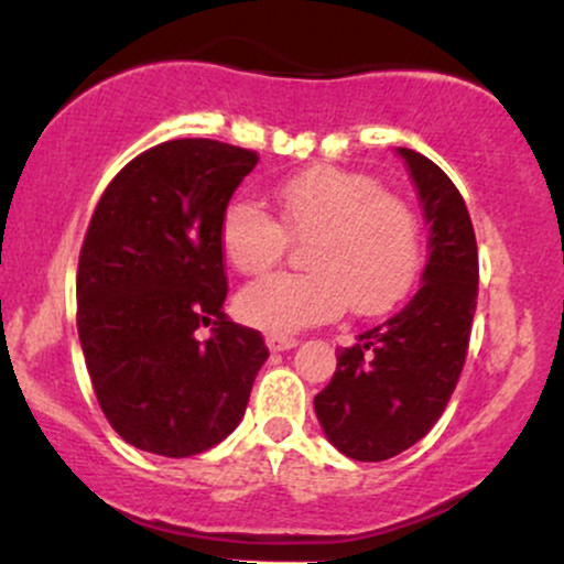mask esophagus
I'll list each match as a JSON object with an SVG mask.
<instances>
[{"label":"esophagus","mask_w":564,"mask_h":564,"mask_svg":"<svg viewBox=\"0 0 564 564\" xmlns=\"http://www.w3.org/2000/svg\"><path fill=\"white\" fill-rule=\"evenodd\" d=\"M264 341H268V347L273 349V352H283V349L296 347V339L289 334H268L264 336Z\"/></svg>","instance_id":"esophagus-1"}]
</instances>
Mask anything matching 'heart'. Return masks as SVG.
<instances>
[{
  "label": "heart",
  "mask_w": 564,
  "mask_h": 564,
  "mask_svg": "<svg viewBox=\"0 0 564 564\" xmlns=\"http://www.w3.org/2000/svg\"><path fill=\"white\" fill-rule=\"evenodd\" d=\"M278 218L257 200L232 198L219 219V243L238 273H268L291 238H310L307 273H278L238 294V315L270 334L315 326L341 310L381 315L411 289L424 251L422 217L377 177L313 166L273 187Z\"/></svg>",
  "instance_id": "obj_1"
}]
</instances>
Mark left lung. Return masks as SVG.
I'll list each match as a JSON object with an SVG mask.
<instances>
[{
    "label": "left lung",
    "instance_id": "8db88e82",
    "mask_svg": "<svg viewBox=\"0 0 564 564\" xmlns=\"http://www.w3.org/2000/svg\"><path fill=\"white\" fill-rule=\"evenodd\" d=\"M430 223L422 286L392 318L336 349V371L315 394L334 448L355 462H387L419 443L448 405L467 360L477 307L475 228L458 187L435 161L400 148Z\"/></svg>",
    "mask_w": 564,
    "mask_h": 564
}]
</instances>
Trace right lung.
Masks as SVG:
<instances>
[{
    "label": "right lung",
    "instance_id": "right-lung-1",
    "mask_svg": "<svg viewBox=\"0 0 564 564\" xmlns=\"http://www.w3.org/2000/svg\"><path fill=\"white\" fill-rule=\"evenodd\" d=\"M257 161L219 140H166L97 200L76 270V328L97 403L134 448L185 458L223 443L268 360L262 334L223 310L219 219Z\"/></svg>",
    "mask_w": 564,
    "mask_h": 564
}]
</instances>
